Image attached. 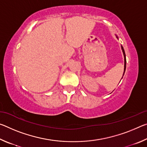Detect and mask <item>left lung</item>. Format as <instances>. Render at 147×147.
Masks as SVG:
<instances>
[{"mask_svg":"<svg viewBox=\"0 0 147 147\" xmlns=\"http://www.w3.org/2000/svg\"><path fill=\"white\" fill-rule=\"evenodd\" d=\"M117 38L118 39V37L116 36ZM121 49H122V51H123V55H124V73H123V76L124 74V73H125V70H126V54L125 53H124V50L123 49V47H122L121 45Z\"/></svg>","mask_w":147,"mask_h":147,"instance_id":"8db88e82","label":"left lung"}]
</instances>
